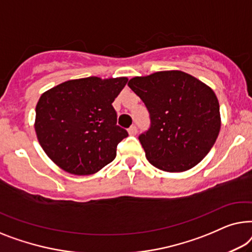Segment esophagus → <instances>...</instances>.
<instances>
[{"label": "esophagus", "mask_w": 252, "mask_h": 252, "mask_svg": "<svg viewBox=\"0 0 252 252\" xmlns=\"http://www.w3.org/2000/svg\"><path fill=\"white\" fill-rule=\"evenodd\" d=\"M127 132H129L130 136H136L137 132H138L137 126H131L129 127V130H127Z\"/></svg>", "instance_id": "34e87169"}]
</instances>
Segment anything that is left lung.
<instances>
[{
    "instance_id": "1",
    "label": "left lung",
    "mask_w": 252,
    "mask_h": 252,
    "mask_svg": "<svg viewBox=\"0 0 252 252\" xmlns=\"http://www.w3.org/2000/svg\"><path fill=\"white\" fill-rule=\"evenodd\" d=\"M127 86L150 113L151 126L139 141L152 165L183 172L203 160L221 126L218 99L210 87L182 70L136 76Z\"/></svg>"
}]
</instances>
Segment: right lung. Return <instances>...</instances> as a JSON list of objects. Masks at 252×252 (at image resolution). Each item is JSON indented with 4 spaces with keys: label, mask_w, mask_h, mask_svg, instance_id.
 Segmentation results:
<instances>
[{
    "label": "right lung",
    "mask_w": 252,
    "mask_h": 252,
    "mask_svg": "<svg viewBox=\"0 0 252 252\" xmlns=\"http://www.w3.org/2000/svg\"><path fill=\"white\" fill-rule=\"evenodd\" d=\"M126 82V77L90 76L66 81L41 95L35 109V132L45 154L59 168L86 176L114 160L118 144L127 132L116 125L112 102Z\"/></svg>",
    "instance_id": "right-lung-1"
}]
</instances>
